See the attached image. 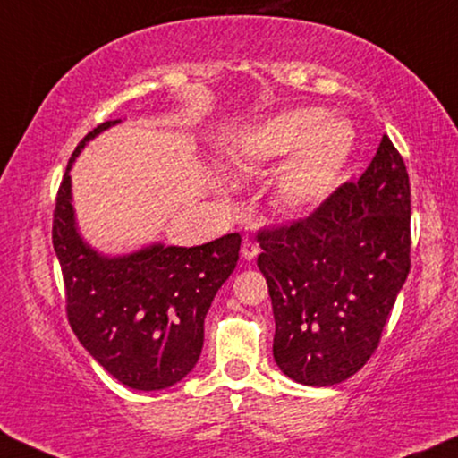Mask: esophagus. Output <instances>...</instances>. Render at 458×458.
Masks as SVG:
<instances>
[{"label":"esophagus","mask_w":458,"mask_h":458,"mask_svg":"<svg viewBox=\"0 0 458 458\" xmlns=\"http://www.w3.org/2000/svg\"><path fill=\"white\" fill-rule=\"evenodd\" d=\"M241 252H242V257L247 259V261H252V259L259 255V247L252 241H244Z\"/></svg>","instance_id":"esophagus-1"}]
</instances>
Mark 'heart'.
<instances>
[{"instance_id": "heart-1", "label": "heart", "mask_w": 458, "mask_h": 458, "mask_svg": "<svg viewBox=\"0 0 458 458\" xmlns=\"http://www.w3.org/2000/svg\"><path fill=\"white\" fill-rule=\"evenodd\" d=\"M325 119L318 108L271 114L238 135L230 162L242 174L290 159L279 174L276 201L288 211H310L339 187L356 149V129L345 119Z\"/></svg>"}]
</instances>
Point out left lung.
I'll return each instance as SVG.
<instances>
[{
    "label": "left lung",
    "instance_id": "1",
    "mask_svg": "<svg viewBox=\"0 0 458 458\" xmlns=\"http://www.w3.org/2000/svg\"><path fill=\"white\" fill-rule=\"evenodd\" d=\"M409 224V174L385 135L358 182L302 220L259 232L285 377L331 386L370 360L411 267Z\"/></svg>",
    "mask_w": 458,
    "mask_h": 458
}]
</instances>
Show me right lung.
Here are the masks:
<instances>
[{
  "mask_svg": "<svg viewBox=\"0 0 458 458\" xmlns=\"http://www.w3.org/2000/svg\"><path fill=\"white\" fill-rule=\"evenodd\" d=\"M105 121L67 162L53 214V249L65 284V310L88 353L121 385L160 391L193 370L203 347V320L241 250V234L201 247L156 242L129 255L94 250L76 226L73 160L90 140L117 125Z\"/></svg>",
  "mask_w": 458,
  "mask_h": 458,
  "instance_id": "right-lung-1",
  "label": "right lung"
}]
</instances>
